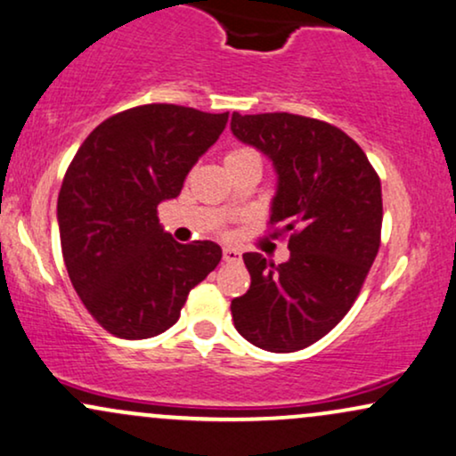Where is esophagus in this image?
Masks as SVG:
<instances>
[{
	"instance_id": "obj_1",
	"label": "esophagus",
	"mask_w": 456,
	"mask_h": 456,
	"mask_svg": "<svg viewBox=\"0 0 456 456\" xmlns=\"http://www.w3.org/2000/svg\"><path fill=\"white\" fill-rule=\"evenodd\" d=\"M224 262H228V265H237V262H240V251L234 248H224Z\"/></svg>"
}]
</instances>
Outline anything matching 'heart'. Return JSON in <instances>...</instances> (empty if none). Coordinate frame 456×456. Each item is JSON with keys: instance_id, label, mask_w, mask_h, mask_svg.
I'll use <instances>...</instances> for the list:
<instances>
[{"instance_id": "heart-1", "label": "heart", "mask_w": 456, "mask_h": 456, "mask_svg": "<svg viewBox=\"0 0 456 456\" xmlns=\"http://www.w3.org/2000/svg\"><path fill=\"white\" fill-rule=\"evenodd\" d=\"M243 158H258V153L251 151V149H232V151L226 153V162H234V159H243Z\"/></svg>"}]
</instances>
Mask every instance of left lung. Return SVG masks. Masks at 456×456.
I'll return each mask as SVG.
<instances>
[{"mask_svg": "<svg viewBox=\"0 0 456 456\" xmlns=\"http://www.w3.org/2000/svg\"><path fill=\"white\" fill-rule=\"evenodd\" d=\"M232 134L269 155L277 170L275 237L283 265L243 254L251 286L230 305L234 329L269 352L315 344L344 320L379 249L382 185L365 151L330 123L290 112L239 115Z\"/></svg>", "mask_w": 456, "mask_h": 456, "instance_id": "8db88e82", "label": "left lung"}]
</instances>
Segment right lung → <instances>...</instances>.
I'll return each instance as SVG.
<instances>
[{
  "label": "right lung",
  "instance_id": "1",
  "mask_svg": "<svg viewBox=\"0 0 456 456\" xmlns=\"http://www.w3.org/2000/svg\"><path fill=\"white\" fill-rule=\"evenodd\" d=\"M228 112L144 104L102 121L69 162L57 198L61 254L95 322L121 339L168 330L187 294L222 260L213 240L181 245L158 205L179 196Z\"/></svg>",
  "mask_w": 456,
  "mask_h": 456
}]
</instances>
